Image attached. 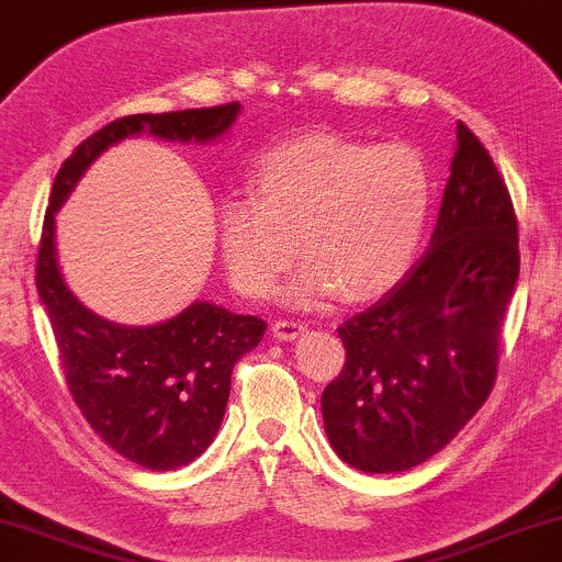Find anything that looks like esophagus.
Returning a JSON list of instances; mask_svg holds the SVG:
<instances>
[{
    "label": "esophagus",
    "instance_id": "34e87169",
    "mask_svg": "<svg viewBox=\"0 0 562 562\" xmlns=\"http://www.w3.org/2000/svg\"><path fill=\"white\" fill-rule=\"evenodd\" d=\"M303 333H306V324H303V322H295V319H277V322L272 324V335H274L280 342L295 340V337H301Z\"/></svg>",
    "mask_w": 562,
    "mask_h": 562
}]
</instances>
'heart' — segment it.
I'll return each mask as SVG.
<instances>
[{
    "label": "heart",
    "instance_id": "heart-1",
    "mask_svg": "<svg viewBox=\"0 0 562 562\" xmlns=\"http://www.w3.org/2000/svg\"><path fill=\"white\" fill-rule=\"evenodd\" d=\"M254 199L220 209V254L240 295L274 293L299 254V303L340 295L369 303L414 267L431 212V175L408 144L314 133L269 148L254 170ZM302 248H297V240Z\"/></svg>",
    "mask_w": 562,
    "mask_h": 562
}]
</instances>
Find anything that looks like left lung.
<instances>
[{
    "instance_id": "1",
    "label": "left lung",
    "mask_w": 562,
    "mask_h": 562,
    "mask_svg": "<svg viewBox=\"0 0 562 562\" xmlns=\"http://www.w3.org/2000/svg\"><path fill=\"white\" fill-rule=\"evenodd\" d=\"M518 220L482 140L458 123L429 251L397 288L337 327L346 363L322 392L329 445L367 474L437 456L495 387L518 282Z\"/></svg>"
}]
</instances>
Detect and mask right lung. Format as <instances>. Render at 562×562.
<instances>
[{
  "label": "right lung",
  "instance_id": "right-lung-1",
  "mask_svg": "<svg viewBox=\"0 0 562 562\" xmlns=\"http://www.w3.org/2000/svg\"><path fill=\"white\" fill-rule=\"evenodd\" d=\"M240 104L131 114L86 138L59 167L46 206L36 288L49 314L67 387L91 429L127 461L175 471L204 452L220 429L235 363L261 342L267 322L195 301L154 327H123L88 311L63 280L54 214L99 154L127 135L209 144L229 131Z\"/></svg>",
  "mask_w": 562,
  "mask_h": 562
}]
</instances>
